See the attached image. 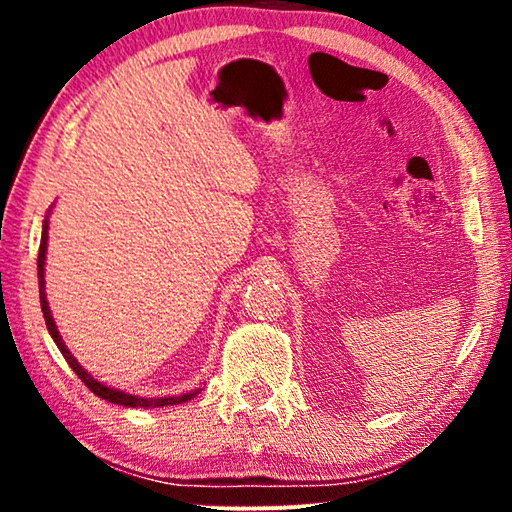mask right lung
Returning a JSON list of instances; mask_svg holds the SVG:
<instances>
[{
  "label": "right lung",
  "mask_w": 512,
  "mask_h": 512,
  "mask_svg": "<svg viewBox=\"0 0 512 512\" xmlns=\"http://www.w3.org/2000/svg\"><path fill=\"white\" fill-rule=\"evenodd\" d=\"M54 207V205H51ZM51 207L49 212L45 214V221H42V237H40V250H38V284H40V307H42V316H45V323H47V329L51 334V339H54V343L58 345L60 354H63L65 361L72 366V370L76 372V375L81 377V381L85 386L90 388V391L101 397V400L106 402H112V404H119V406H128V409H164V406H173V404H183V402H189L194 400V397L201 393V388H194V391L189 393H183V395H164V397H140V395H131L126 391H119V388H112V386H106L103 381L94 379L88 370H85L79 359L74 357L72 352L67 350V345L63 341V336H60L58 327L54 323V316H51V309H49V302H47V291H45V259H47V241H49V214H51Z\"/></svg>",
  "instance_id": "right-lung-1"
}]
</instances>
